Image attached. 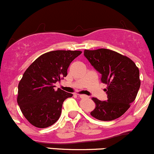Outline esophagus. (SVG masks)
Segmentation results:
<instances>
[{
	"label": "esophagus",
	"instance_id": "34e87169",
	"mask_svg": "<svg viewBox=\"0 0 154 154\" xmlns=\"http://www.w3.org/2000/svg\"><path fill=\"white\" fill-rule=\"evenodd\" d=\"M81 99H85V98H88V96H86V95H83V94H77Z\"/></svg>",
	"mask_w": 154,
	"mask_h": 154
}]
</instances>
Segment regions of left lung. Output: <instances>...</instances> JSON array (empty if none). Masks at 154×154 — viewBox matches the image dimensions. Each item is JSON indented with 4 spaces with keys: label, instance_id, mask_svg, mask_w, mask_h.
Segmentation results:
<instances>
[{
    "label": "left lung",
    "instance_id": "8db88e82",
    "mask_svg": "<svg viewBox=\"0 0 154 154\" xmlns=\"http://www.w3.org/2000/svg\"><path fill=\"white\" fill-rule=\"evenodd\" d=\"M84 55L102 75L107 101L92 98L96 107L91 115L98 120L112 121L121 117L134 101L140 87V72L128 57L108 49L84 50Z\"/></svg>",
    "mask_w": 154,
    "mask_h": 154
}]
</instances>
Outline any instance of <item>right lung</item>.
Listing matches in <instances>:
<instances>
[{
    "instance_id": "right-lung-1",
    "label": "right lung",
    "mask_w": 154,
    "mask_h": 154,
    "mask_svg": "<svg viewBox=\"0 0 154 154\" xmlns=\"http://www.w3.org/2000/svg\"><path fill=\"white\" fill-rule=\"evenodd\" d=\"M81 51L55 50L36 59L23 74L18 85L17 103L25 118L37 128L55 124L61 114L63 103L73 94L54 84L66 77L67 69Z\"/></svg>"
}]
</instances>
